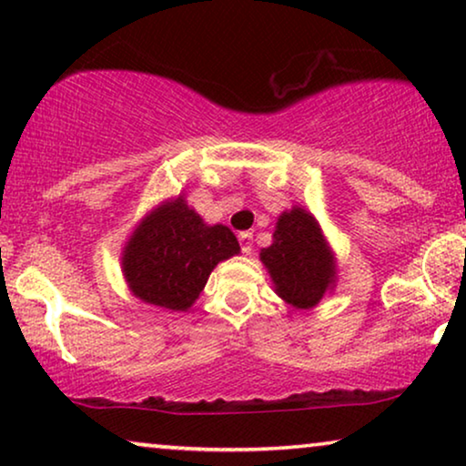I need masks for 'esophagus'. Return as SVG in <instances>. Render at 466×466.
I'll use <instances>...</instances> for the list:
<instances>
[{"mask_svg": "<svg viewBox=\"0 0 466 466\" xmlns=\"http://www.w3.org/2000/svg\"><path fill=\"white\" fill-rule=\"evenodd\" d=\"M239 246H241V252L244 254H252V233L250 231H244L239 233Z\"/></svg>", "mask_w": 466, "mask_h": 466, "instance_id": "1", "label": "esophagus"}]
</instances>
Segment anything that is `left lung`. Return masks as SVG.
I'll use <instances>...</instances> for the list:
<instances>
[{"label": "left lung", "mask_w": 466, "mask_h": 466, "mask_svg": "<svg viewBox=\"0 0 466 466\" xmlns=\"http://www.w3.org/2000/svg\"><path fill=\"white\" fill-rule=\"evenodd\" d=\"M273 290L297 309H311L337 286V258L320 222L301 206L278 216L269 248L260 250Z\"/></svg>", "instance_id": "8db88e82"}]
</instances>
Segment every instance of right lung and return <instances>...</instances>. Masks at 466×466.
<instances>
[{
    "instance_id": "1",
    "label": "right lung",
    "mask_w": 466,
    "mask_h": 466,
    "mask_svg": "<svg viewBox=\"0 0 466 466\" xmlns=\"http://www.w3.org/2000/svg\"><path fill=\"white\" fill-rule=\"evenodd\" d=\"M239 250L231 228L208 225L180 193L139 218L120 252V267L127 289L139 301L187 311L214 267Z\"/></svg>"
}]
</instances>
